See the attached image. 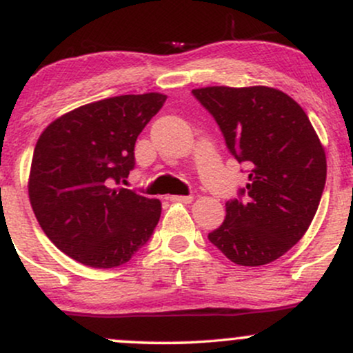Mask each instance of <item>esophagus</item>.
I'll return each mask as SVG.
<instances>
[{"label": "esophagus", "mask_w": 353, "mask_h": 353, "mask_svg": "<svg viewBox=\"0 0 353 353\" xmlns=\"http://www.w3.org/2000/svg\"><path fill=\"white\" fill-rule=\"evenodd\" d=\"M192 199H194L192 196H171L169 197V201L182 202V204H189V202H192Z\"/></svg>", "instance_id": "34e87169"}]
</instances>
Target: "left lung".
<instances>
[{
  "mask_svg": "<svg viewBox=\"0 0 353 353\" xmlns=\"http://www.w3.org/2000/svg\"><path fill=\"white\" fill-rule=\"evenodd\" d=\"M192 94L221 129L249 184L225 202L214 244L239 265L269 264L301 241L325 188L327 161L305 111L274 88L210 86Z\"/></svg>",
  "mask_w": 353,
  "mask_h": 353,
  "instance_id": "obj_1",
  "label": "left lung"
}]
</instances>
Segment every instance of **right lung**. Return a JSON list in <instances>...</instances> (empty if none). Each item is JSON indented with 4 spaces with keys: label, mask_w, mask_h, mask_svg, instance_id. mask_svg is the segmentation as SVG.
<instances>
[{
    "label": "right lung",
    "mask_w": 353,
    "mask_h": 353,
    "mask_svg": "<svg viewBox=\"0 0 353 353\" xmlns=\"http://www.w3.org/2000/svg\"><path fill=\"white\" fill-rule=\"evenodd\" d=\"M159 92L125 94L81 106L48 125L31 161V208L61 252L112 269L148 244L161 202L119 188L134 169V145L159 112Z\"/></svg>",
    "instance_id": "1"
}]
</instances>
